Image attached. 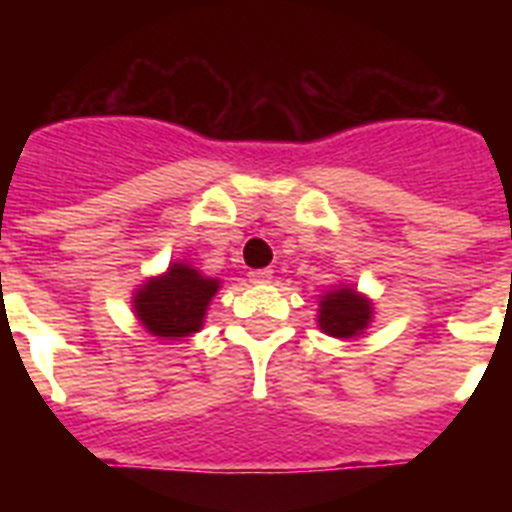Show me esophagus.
Returning <instances> with one entry per match:
<instances>
[{
  "mask_svg": "<svg viewBox=\"0 0 512 512\" xmlns=\"http://www.w3.org/2000/svg\"><path fill=\"white\" fill-rule=\"evenodd\" d=\"M273 279L271 268H260V271H249V281L252 284H268Z\"/></svg>",
  "mask_w": 512,
  "mask_h": 512,
  "instance_id": "1",
  "label": "esophagus"
}]
</instances>
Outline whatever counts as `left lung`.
Returning a JSON list of instances; mask_svg holds the SVG:
<instances>
[{
    "mask_svg": "<svg viewBox=\"0 0 512 512\" xmlns=\"http://www.w3.org/2000/svg\"><path fill=\"white\" fill-rule=\"evenodd\" d=\"M372 321V303L369 297L358 295L353 287H335L319 300V327L332 337L348 340L358 337Z\"/></svg>",
    "mask_w": 512,
    "mask_h": 512,
    "instance_id": "1",
    "label": "left lung"
}]
</instances>
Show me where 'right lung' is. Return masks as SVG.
<instances>
[{"mask_svg": "<svg viewBox=\"0 0 512 512\" xmlns=\"http://www.w3.org/2000/svg\"><path fill=\"white\" fill-rule=\"evenodd\" d=\"M220 281L201 276L188 263H172L162 276L148 279L132 297V308L143 327L156 337L177 340L204 327L209 300Z\"/></svg>", "mask_w": 512, "mask_h": 512, "instance_id": "obj_1", "label": "right lung"}]
</instances>
